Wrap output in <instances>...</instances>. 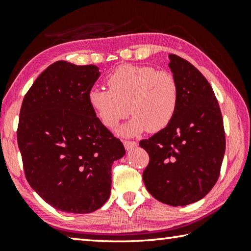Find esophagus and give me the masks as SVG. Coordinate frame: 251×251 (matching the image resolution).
<instances>
[{
    "mask_svg": "<svg viewBox=\"0 0 251 251\" xmlns=\"http://www.w3.org/2000/svg\"><path fill=\"white\" fill-rule=\"evenodd\" d=\"M124 146H125L126 151H130V150H133V149H135V147L137 146V143L136 142H132V141H125L124 142Z\"/></svg>",
    "mask_w": 251,
    "mask_h": 251,
    "instance_id": "esophagus-1",
    "label": "esophagus"
}]
</instances>
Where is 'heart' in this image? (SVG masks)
<instances>
[{"label":"heart","instance_id":"obj_1","mask_svg":"<svg viewBox=\"0 0 251 251\" xmlns=\"http://www.w3.org/2000/svg\"><path fill=\"white\" fill-rule=\"evenodd\" d=\"M107 85L109 90L99 87L89 90V105L107 128H115L129 109L134 116L117 130L121 136H137L147 129L158 132L176 115L180 90L176 77L169 71L124 65L108 75Z\"/></svg>","mask_w":251,"mask_h":251}]
</instances>
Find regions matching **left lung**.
Instances as JSON below:
<instances>
[{
	"label": "left lung",
	"mask_w": 251,
	"mask_h": 251,
	"mask_svg": "<svg viewBox=\"0 0 251 251\" xmlns=\"http://www.w3.org/2000/svg\"><path fill=\"white\" fill-rule=\"evenodd\" d=\"M180 98L170 124L140 142L150 155L143 181L162 203L184 206L208 194L218 181L225 156L226 136L218 100L196 67L169 54Z\"/></svg>",
	"instance_id": "obj_1"
}]
</instances>
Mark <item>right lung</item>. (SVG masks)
Instances as JSON below:
<instances>
[{
  "instance_id": "right-lung-1",
  "label": "right lung",
  "mask_w": 251,
  "mask_h": 251,
  "mask_svg": "<svg viewBox=\"0 0 251 251\" xmlns=\"http://www.w3.org/2000/svg\"><path fill=\"white\" fill-rule=\"evenodd\" d=\"M97 66L57 61L35 79L23 99L18 144L29 184L47 203L90 213L110 196L111 165L125 149L91 109Z\"/></svg>"
}]
</instances>
